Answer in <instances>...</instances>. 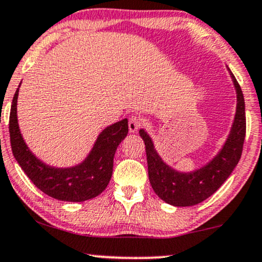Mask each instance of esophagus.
Masks as SVG:
<instances>
[{"label": "esophagus", "mask_w": 262, "mask_h": 262, "mask_svg": "<svg viewBox=\"0 0 262 262\" xmlns=\"http://www.w3.org/2000/svg\"><path fill=\"white\" fill-rule=\"evenodd\" d=\"M142 124H143V119L137 117V115H132L128 119V130H130V132H137L138 128L142 126Z\"/></svg>", "instance_id": "esophagus-1"}]
</instances>
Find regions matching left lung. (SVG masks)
I'll use <instances>...</instances> for the list:
<instances>
[{"label": "left lung", "mask_w": 262, "mask_h": 262, "mask_svg": "<svg viewBox=\"0 0 262 262\" xmlns=\"http://www.w3.org/2000/svg\"><path fill=\"white\" fill-rule=\"evenodd\" d=\"M230 74L237 94L235 120L225 144L207 165L191 172L177 171L160 158L145 130H139L145 144L149 182L156 195L168 205L189 207L205 201L224 184L238 164L246 138V104L238 81Z\"/></svg>", "instance_id": "1"}]
</instances>
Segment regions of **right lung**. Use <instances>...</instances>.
Wrapping results in <instances>:
<instances>
[{
	"instance_id": "obj_1",
	"label": "right lung",
	"mask_w": 262,
	"mask_h": 262,
	"mask_svg": "<svg viewBox=\"0 0 262 262\" xmlns=\"http://www.w3.org/2000/svg\"><path fill=\"white\" fill-rule=\"evenodd\" d=\"M19 88L12 102L9 136L13 155L23 171L40 191L60 201L83 202L100 195L112 178L115 150L127 136V119L104 128L98 135L89 155L79 165L66 168L53 167L37 159L24 141L16 115Z\"/></svg>"
}]
</instances>
